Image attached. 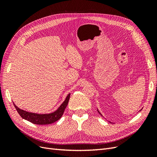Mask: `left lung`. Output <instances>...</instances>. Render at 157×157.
Wrapping results in <instances>:
<instances>
[{"label": "left lung", "instance_id": "1", "mask_svg": "<svg viewBox=\"0 0 157 157\" xmlns=\"http://www.w3.org/2000/svg\"><path fill=\"white\" fill-rule=\"evenodd\" d=\"M98 112H99V111H98ZM99 114H100V115H101V114L100 113H99Z\"/></svg>", "mask_w": 157, "mask_h": 157}]
</instances>
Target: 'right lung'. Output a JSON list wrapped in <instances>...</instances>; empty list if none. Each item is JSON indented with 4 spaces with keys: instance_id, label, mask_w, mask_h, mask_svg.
<instances>
[{
    "instance_id": "obj_1",
    "label": "right lung",
    "mask_w": 157,
    "mask_h": 157,
    "mask_svg": "<svg viewBox=\"0 0 157 157\" xmlns=\"http://www.w3.org/2000/svg\"><path fill=\"white\" fill-rule=\"evenodd\" d=\"M69 98L70 94H68V96L66 98L65 100L56 111L50 114H42V115L27 112L24 110L20 109V108H18L15 104L13 103L14 107L16 109L17 113H19V115H20L23 119H25L35 124L44 125L52 124V123H54L59 119L61 116L63 115L65 109L67 105Z\"/></svg>"
}]
</instances>
